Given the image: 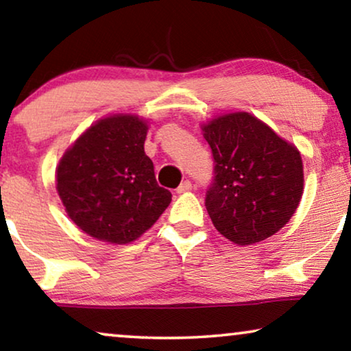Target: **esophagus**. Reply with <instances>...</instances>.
<instances>
[{"mask_svg": "<svg viewBox=\"0 0 351 351\" xmlns=\"http://www.w3.org/2000/svg\"><path fill=\"white\" fill-rule=\"evenodd\" d=\"M191 189H192L191 181H184V182H181L180 186H178L176 192H178V194H186V192H189Z\"/></svg>", "mask_w": 351, "mask_h": 351, "instance_id": "34e87169", "label": "esophagus"}]
</instances>
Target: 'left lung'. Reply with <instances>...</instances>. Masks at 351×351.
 <instances>
[{
  "instance_id": "left-lung-1",
  "label": "left lung",
  "mask_w": 351,
  "mask_h": 351,
  "mask_svg": "<svg viewBox=\"0 0 351 351\" xmlns=\"http://www.w3.org/2000/svg\"><path fill=\"white\" fill-rule=\"evenodd\" d=\"M202 132L215 159L205 206L216 230L241 246L276 234L302 199L298 147L245 111L215 117Z\"/></svg>"
}]
</instances>
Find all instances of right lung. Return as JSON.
<instances>
[{
    "mask_svg": "<svg viewBox=\"0 0 351 351\" xmlns=\"http://www.w3.org/2000/svg\"><path fill=\"white\" fill-rule=\"evenodd\" d=\"M147 122L135 114L97 121L65 151L57 192L73 223L87 235L127 245L151 229L171 202L157 184L145 152Z\"/></svg>",
    "mask_w": 351,
    "mask_h": 351,
    "instance_id": "obj_1",
    "label": "right lung"
}]
</instances>
